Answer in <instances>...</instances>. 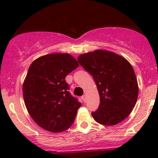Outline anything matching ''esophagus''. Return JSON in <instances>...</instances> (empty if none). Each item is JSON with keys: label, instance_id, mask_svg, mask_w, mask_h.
Segmentation results:
<instances>
[{"label": "esophagus", "instance_id": "esophagus-1", "mask_svg": "<svg viewBox=\"0 0 158 158\" xmlns=\"http://www.w3.org/2000/svg\"><path fill=\"white\" fill-rule=\"evenodd\" d=\"M82 99L83 100L84 102H86V95H82Z\"/></svg>", "mask_w": 158, "mask_h": 158}]
</instances>
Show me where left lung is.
Wrapping results in <instances>:
<instances>
[{"instance_id":"8db88e82","label":"left lung","mask_w":158,"mask_h":158,"mask_svg":"<svg viewBox=\"0 0 158 158\" xmlns=\"http://www.w3.org/2000/svg\"><path fill=\"white\" fill-rule=\"evenodd\" d=\"M78 62L92 75L99 93V106L92 112L95 122L114 125L126 118L138 95L136 76L128 60L114 52L97 49L80 55Z\"/></svg>"}]
</instances>
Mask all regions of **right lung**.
<instances>
[{"mask_svg":"<svg viewBox=\"0 0 158 158\" xmlns=\"http://www.w3.org/2000/svg\"><path fill=\"white\" fill-rule=\"evenodd\" d=\"M78 66L68 53L43 56L30 65L23 82V98L30 115L42 128L57 133L73 125L82 104L69 93L65 78Z\"/></svg>","mask_w":158,"mask_h":158,"instance_id":"right-lung-1","label":"right lung"}]
</instances>
